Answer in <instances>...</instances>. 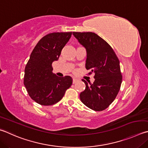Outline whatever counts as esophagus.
I'll return each instance as SVG.
<instances>
[{"mask_svg":"<svg viewBox=\"0 0 148 148\" xmlns=\"http://www.w3.org/2000/svg\"><path fill=\"white\" fill-rule=\"evenodd\" d=\"M77 82V79L73 78V83H74H74H76Z\"/></svg>","mask_w":148,"mask_h":148,"instance_id":"esophagus-1","label":"esophagus"}]
</instances>
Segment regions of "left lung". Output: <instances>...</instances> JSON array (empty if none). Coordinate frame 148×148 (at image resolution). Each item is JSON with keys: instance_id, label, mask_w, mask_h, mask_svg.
<instances>
[{"instance_id": "left-lung-1", "label": "left lung", "mask_w": 148, "mask_h": 148, "mask_svg": "<svg viewBox=\"0 0 148 148\" xmlns=\"http://www.w3.org/2000/svg\"><path fill=\"white\" fill-rule=\"evenodd\" d=\"M74 37L87 50L85 68L95 74V82L88 83L80 93V100L88 108L103 111L114 100L122 82L120 61L107 42L93 32H73Z\"/></svg>"}]
</instances>
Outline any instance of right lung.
Here are the masks:
<instances>
[{
  "instance_id": "obj_1",
  "label": "right lung",
  "mask_w": 148,
  "mask_h": 148,
  "mask_svg": "<svg viewBox=\"0 0 148 148\" xmlns=\"http://www.w3.org/2000/svg\"><path fill=\"white\" fill-rule=\"evenodd\" d=\"M72 32H53L39 40L25 66L24 85L32 100L42 106H52L63 98L72 84L71 76L58 77L52 64L60 58Z\"/></svg>"
}]
</instances>
